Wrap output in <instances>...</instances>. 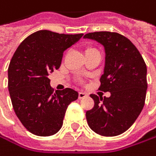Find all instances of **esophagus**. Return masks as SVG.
<instances>
[{
	"instance_id": "34e87169",
	"label": "esophagus",
	"mask_w": 156,
	"mask_h": 156,
	"mask_svg": "<svg viewBox=\"0 0 156 156\" xmlns=\"http://www.w3.org/2000/svg\"><path fill=\"white\" fill-rule=\"evenodd\" d=\"M85 97H87V93L82 92V91L79 92V99H83V98H85Z\"/></svg>"
}]
</instances>
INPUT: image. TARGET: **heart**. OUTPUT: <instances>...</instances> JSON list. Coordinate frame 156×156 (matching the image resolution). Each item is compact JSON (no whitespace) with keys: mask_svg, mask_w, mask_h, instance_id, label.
<instances>
[{"mask_svg":"<svg viewBox=\"0 0 156 156\" xmlns=\"http://www.w3.org/2000/svg\"><path fill=\"white\" fill-rule=\"evenodd\" d=\"M94 50H97V49L96 48H93V47H89V48L86 49V53L87 52H90V51H94Z\"/></svg>","mask_w":156,"mask_h":156,"instance_id":"obj_1","label":"heart"}]
</instances>
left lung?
Masks as SVG:
<instances>
[{
    "mask_svg": "<svg viewBox=\"0 0 156 156\" xmlns=\"http://www.w3.org/2000/svg\"><path fill=\"white\" fill-rule=\"evenodd\" d=\"M85 38L101 43L105 48V67L100 90L111 92L109 98L90 94L94 107L87 111L89 126L102 136L126 132L140 115L145 102L147 68L136 46L114 32H94Z\"/></svg>",
    "mask_w": 156,
    "mask_h": 156,
    "instance_id": "8db88e82",
    "label": "left lung"
}]
</instances>
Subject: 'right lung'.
I'll list each match as a JSON object with an SVG mask.
<instances>
[{
    "instance_id": "add662e5",
    "label": "right lung",
    "mask_w": 156,
    "mask_h": 156,
    "mask_svg": "<svg viewBox=\"0 0 156 156\" xmlns=\"http://www.w3.org/2000/svg\"><path fill=\"white\" fill-rule=\"evenodd\" d=\"M82 36L40 30L26 37L14 52L8 67L9 93L16 116L33 134L56 133L68 105L79 97L69 88L55 92L48 76L59 68L64 51Z\"/></svg>"
}]
</instances>
